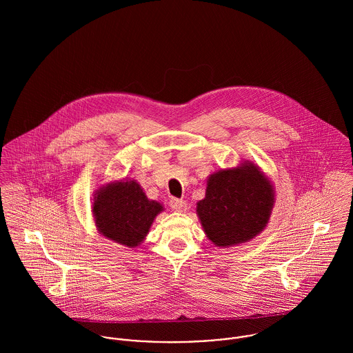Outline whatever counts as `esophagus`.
<instances>
[{"mask_svg":"<svg viewBox=\"0 0 353 353\" xmlns=\"http://www.w3.org/2000/svg\"><path fill=\"white\" fill-rule=\"evenodd\" d=\"M170 206H171V209L172 210H175V212H183V210H186V201H183V200H179V199H171L170 200Z\"/></svg>","mask_w":353,"mask_h":353,"instance_id":"1","label":"esophagus"}]
</instances>
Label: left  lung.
I'll use <instances>...</instances> for the list:
<instances>
[{"label":"left lung","mask_w":353,"mask_h":353,"mask_svg":"<svg viewBox=\"0 0 353 353\" xmlns=\"http://www.w3.org/2000/svg\"><path fill=\"white\" fill-rule=\"evenodd\" d=\"M273 188L252 163L221 170L208 179L197 213L206 236L219 248L250 241L268 224Z\"/></svg>","instance_id":"1"}]
</instances>
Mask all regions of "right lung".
Returning <instances> with one entry per match:
<instances>
[{
  "mask_svg": "<svg viewBox=\"0 0 353 353\" xmlns=\"http://www.w3.org/2000/svg\"><path fill=\"white\" fill-rule=\"evenodd\" d=\"M161 210L163 206L150 201L134 181H122L101 188L92 205L101 234L129 248H136L143 242Z\"/></svg>",
  "mask_w": 353,
  "mask_h": 353,
  "instance_id": "add662e5",
  "label": "right lung"
}]
</instances>
